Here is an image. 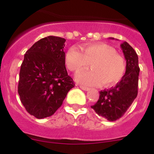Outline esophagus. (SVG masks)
Here are the masks:
<instances>
[{
	"mask_svg": "<svg viewBox=\"0 0 154 154\" xmlns=\"http://www.w3.org/2000/svg\"><path fill=\"white\" fill-rule=\"evenodd\" d=\"M80 88H81L82 89V90H84V91H89V88H88V87H86V86H83V85H80Z\"/></svg>",
	"mask_w": 154,
	"mask_h": 154,
	"instance_id": "obj_1",
	"label": "esophagus"
}]
</instances>
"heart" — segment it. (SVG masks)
Instances as JSON below:
<instances>
[{
  "label": "heart",
  "instance_id": "obj_1",
  "mask_svg": "<svg viewBox=\"0 0 154 154\" xmlns=\"http://www.w3.org/2000/svg\"><path fill=\"white\" fill-rule=\"evenodd\" d=\"M81 51L72 46L65 54L68 69L78 72L86 69L91 64L92 70L81 71L75 75L76 81L85 85L111 86L117 83L125 72L123 58L115 49L105 44H92L82 46Z\"/></svg>",
  "mask_w": 154,
  "mask_h": 154
}]
</instances>
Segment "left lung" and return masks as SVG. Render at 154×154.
Listing matches in <instances>:
<instances>
[{"mask_svg":"<svg viewBox=\"0 0 154 154\" xmlns=\"http://www.w3.org/2000/svg\"><path fill=\"white\" fill-rule=\"evenodd\" d=\"M120 47L126 61L125 75L116 86L100 91L98 101L91 106L98 115L109 121L122 117L138 93L140 68L137 54L126 42H123Z\"/></svg>","mask_w":154,"mask_h":154,"instance_id":"left-lung-1","label":"left lung"}]
</instances>
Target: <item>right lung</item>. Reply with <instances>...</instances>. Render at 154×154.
I'll list each match as a JSON object with an SVG mask.
<instances>
[{"label": "right lung", "instance_id": "add662e5", "mask_svg": "<svg viewBox=\"0 0 154 154\" xmlns=\"http://www.w3.org/2000/svg\"><path fill=\"white\" fill-rule=\"evenodd\" d=\"M65 42L60 37L48 36L24 55L17 92L27 112L38 119L55 113L75 86L65 68Z\"/></svg>", "mask_w": 154, "mask_h": 154}]
</instances>
